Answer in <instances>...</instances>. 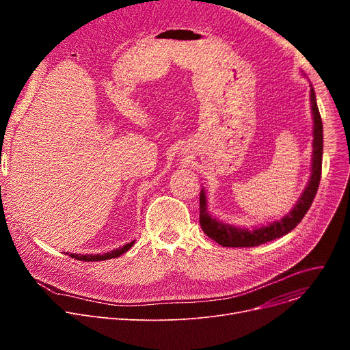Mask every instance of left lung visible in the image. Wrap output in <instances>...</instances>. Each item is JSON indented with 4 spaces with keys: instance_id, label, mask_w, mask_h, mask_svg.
<instances>
[{
    "instance_id": "8db88e82",
    "label": "left lung",
    "mask_w": 350,
    "mask_h": 350,
    "mask_svg": "<svg viewBox=\"0 0 350 350\" xmlns=\"http://www.w3.org/2000/svg\"><path fill=\"white\" fill-rule=\"evenodd\" d=\"M310 100V113L314 120V142H312V164H310V176L309 181L298 198L297 204L292 210L284 215L281 219L273 223H268L267 226H260L255 228H243L232 224H227L221 219L214 218L207 210V196L206 190L201 189L200 193V226L203 228L204 234H207L211 240L223 247H256L260 244H265L268 241L277 240L282 235L288 234L295 228L301 219L305 217L309 210L312 201L319 187L321 173H322V153H323V126L319 109L317 105L315 90L310 85L309 92Z\"/></svg>"
}]
</instances>
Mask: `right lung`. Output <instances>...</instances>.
Here are the masks:
<instances>
[{"mask_svg": "<svg viewBox=\"0 0 350 350\" xmlns=\"http://www.w3.org/2000/svg\"><path fill=\"white\" fill-rule=\"evenodd\" d=\"M133 244H135V240L133 241H131V243H127V244H124L123 247H120V248H116V250H112V251H109V252H106V254H69V252H66L69 256H72V258H75V260H79V261H105V260H112V258H118V256H120L122 254H124L126 251H129L131 250L132 247H133Z\"/></svg>", "mask_w": 350, "mask_h": 350, "instance_id": "obj_1", "label": "right lung"}]
</instances>
